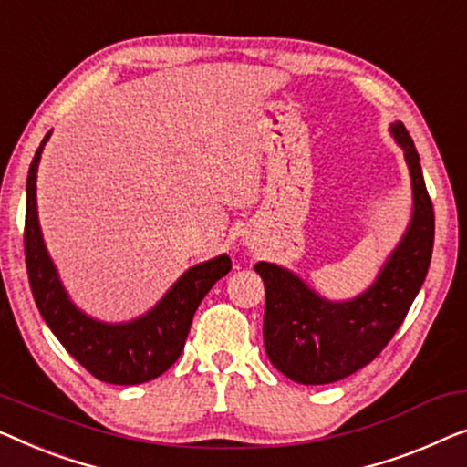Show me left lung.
<instances>
[{
	"label": "left lung",
	"mask_w": 467,
	"mask_h": 467,
	"mask_svg": "<svg viewBox=\"0 0 467 467\" xmlns=\"http://www.w3.org/2000/svg\"><path fill=\"white\" fill-rule=\"evenodd\" d=\"M391 133L412 177V220L370 290L349 302H327L277 265L258 262L265 281V349L273 366L302 385H326L370 364L402 326L428 275L433 205L415 143L402 122Z\"/></svg>",
	"instance_id": "left-lung-1"
}]
</instances>
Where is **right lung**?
Here are the masks:
<instances>
[{"label": "right lung", "instance_id": "obj_1", "mask_svg": "<svg viewBox=\"0 0 467 467\" xmlns=\"http://www.w3.org/2000/svg\"><path fill=\"white\" fill-rule=\"evenodd\" d=\"M50 133L39 143L27 175L25 212V265L36 305L69 356L95 379L111 385H140L161 377L177 362L201 300L231 271V258L220 255L182 275L167 296L130 324H101L78 311L65 294L39 233L36 207L37 162Z\"/></svg>", "mask_w": 467, "mask_h": 467}]
</instances>
